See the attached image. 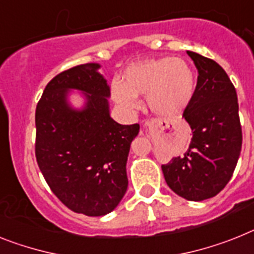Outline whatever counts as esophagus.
<instances>
[{
	"label": "esophagus",
	"mask_w": 254,
	"mask_h": 254,
	"mask_svg": "<svg viewBox=\"0 0 254 254\" xmlns=\"http://www.w3.org/2000/svg\"><path fill=\"white\" fill-rule=\"evenodd\" d=\"M169 127V124L168 123H163V121L160 120H150V121H146L143 125L144 129L147 130H150V129H155V127Z\"/></svg>",
	"instance_id": "1"
}]
</instances>
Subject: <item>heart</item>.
<instances>
[{
    "instance_id": "obj_1",
    "label": "heart",
    "mask_w": 254,
    "mask_h": 254,
    "mask_svg": "<svg viewBox=\"0 0 254 254\" xmlns=\"http://www.w3.org/2000/svg\"><path fill=\"white\" fill-rule=\"evenodd\" d=\"M195 74L185 59L164 57L133 63L124 71V81L111 82V97L127 112L139 108L138 95H147L153 114L165 119L186 111L195 94Z\"/></svg>"
}]
</instances>
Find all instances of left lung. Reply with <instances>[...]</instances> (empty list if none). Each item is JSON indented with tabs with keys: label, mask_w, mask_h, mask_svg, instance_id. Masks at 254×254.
Segmentation results:
<instances>
[{
	"label": "left lung",
	"mask_w": 254,
	"mask_h": 254,
	"mask_svg": "<svg viewBox=\"0 0 254 254\" xmlns=\"http://www.w3.org/2000/svg\"><path fill=\"white\" fill-rule=\"evenodd\" d=\"M197 69L195 94L186 111L192 138L183 156L161 165L172 191L190 201H203L231 180L242 151L238 95L218 63L187 50Z\"/></svg>",
	"instance_id": "obj_1"
}]
</instances>
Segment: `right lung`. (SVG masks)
Returning <instances> with one entry per match:
<instances>
[{
    "mask_svg": "<svg viewBox=\"0 0 254 254\" xmlns=\"http://www.w3.org/2000/svg\"><path fill=\"white\" fill-rule=\"evenodd\" d=\"M99 63L57 74L36 108V159L51 191L76 213L99 217L119 205L127 189V161L139 125L111 117V89ZM80 91L81 108L69 97Z\"/></svg>",
    "mask_w": 254,
    "mask_h": 254,
    "instance_id": "right-lung-1",
    "label": "right lung"
}]
</instances>
